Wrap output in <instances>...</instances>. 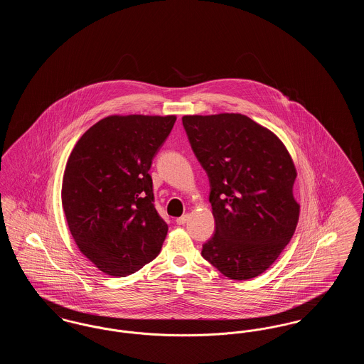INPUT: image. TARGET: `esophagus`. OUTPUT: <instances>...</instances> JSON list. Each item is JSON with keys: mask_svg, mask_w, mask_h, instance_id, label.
I'll return each mask as SVG.
<instances>
[{"mask_svg": "<svg viewBox=\"0 0 364 364\" xmlns=\"http://www.w3.org/2000/svg\"><path fill=\"white\" fill-rule=\"evenodd\" d=\"M188 218H190V215H188V214H184V215L178 217V218L176 220V223H177L178 225H184V224L188 221Z\"/></svg>", "mask_w": 364, "mask_h": 364, "instance_id": "obj_1", "label": "esophagus"}]
</instances>
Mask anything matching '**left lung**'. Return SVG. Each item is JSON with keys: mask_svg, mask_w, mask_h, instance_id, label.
Returning a JSON list of instances; mask_svg holds the SVG:
<instances>
[{"mask_svg": "<svg viewBox=\"0 0 364 364\" xmlns=\"http://www.w3.org/2000/svg\"><path fill=\"white\" fill-rule=\"evenodd\" d=\"M183 125L210 180L215 233L202 257L228 278L257 277L299 223L294 159L274 132L240 113L184 116Z\"/></svg>", "mask_w": 364, "mask_h": 364, "instance_id": "obj_1", "label": "left lung"}]
</instances>
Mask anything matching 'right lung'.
<instances>
[{
    "mask_svg": "<svg viewBox=\"0 0 364 364\" xmlns=\"http://www.w3.org/2000/svg\"><path fill=\"white\" fill-rule=\"evenodd\" d=\"M176 116L112 114L88 128L67 161L61 202L80 252L125 277L161 251L168 224L154 208L153 158Z\"/></svg>",
    "mask_w": 364,
    "mask_h": 364,
    "instance_id": "add662e5",
    "label": "right lung"
}]
</instances>
